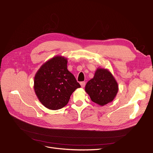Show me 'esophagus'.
<instances>
[{
  "instance_id": "1",
  "label": "esophagus",
  "mask_w": 153,
  "mask_h": 153,
  "mask_svg": "<svg viewBox=\"0 0 153 153\" xmlns=\"http://www.w3.org/2000/svg\"><path fill=\"white\" fill-rule=\"evenodd\" d=\"M80 84H81V87L84 88L85 87V82H81V83H80Z\"/></svg>"
}]
</instances>
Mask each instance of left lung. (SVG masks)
Listing matches in <instances>:
<instances>
[{"label": "left lung", "mask_w": 153, "mask_h": 153, "mask_svg": "<svg viewBox=\"0 0 153 153\" xmlns=\"http://www.w3.org/2000/svg\"><path fill=\"white\" fill-rule=\"evenodd\" d=\"M85 91L92 102L104 106L115 99L118 91V85L115 78L108 69L98 68L94 77L86 84Z\"/></svg>", "instance_id": "1"}]
</instances>
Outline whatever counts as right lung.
I'll return each mask as SVG.
<instances>
[{
  "label": "right lung",
  "mask_w": 153,
  "mask_h": 153,
  "mask_svg": "<svg viewBox=\"0 0 153 153\" xmlns=\"http://www.w3.org/2000/svg\"><path fill=\"white\" fill-rule=\"evenodd\" d=\"M68 59L57 55L39 68L34 78V91L46 108L56 110L66 106L71 94L81 85L67 68Z\"/></svg>",
  "instance_id": "add662e5"
}]
</instances>
